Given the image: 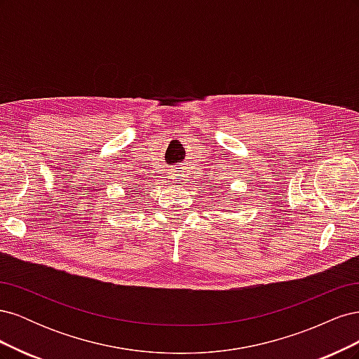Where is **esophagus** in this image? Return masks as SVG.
<instances>
[{
  "instance_id": "obj_1",
  "label": "esophagus",
  "mask_w": 359,
  "mask_h": 359,
  "mask_svg": "<svg viewBox=\"0 0 359 359\" xmlns=\"http://www.w3.org/2000/svg\"><path fill=\"white\" fill-rule=\"evenodd\" d=\"M181 175L180 173H170V181H180Z\"/></svg>"
}]
</instances>
